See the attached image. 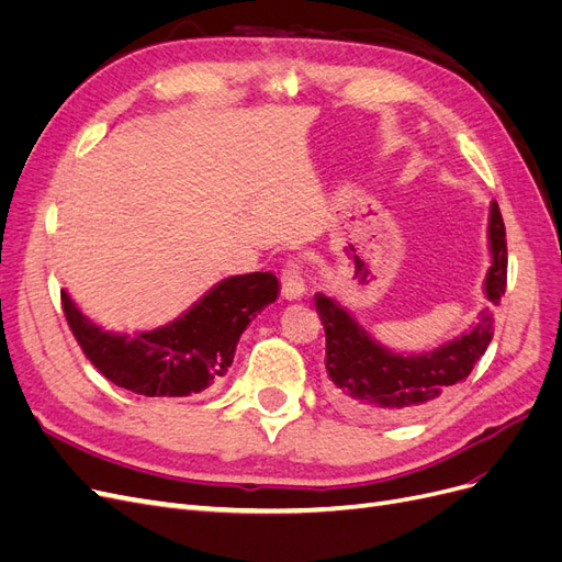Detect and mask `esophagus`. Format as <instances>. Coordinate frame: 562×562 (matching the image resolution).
<instances>
[{
  "label": "esophagus",
  "mask_w": 562,
  "mask_h": 562,
  "mask_svg": "<svg viewBox=\"0 0 562 562\" xmlns=\"http://www.w3.org/2000/svg\"><path fill=\"white\" fill-rule=\"evenodd\" d=\"M307 291L297 262H285L281 269V293L285 300H300Z\"/></svg>",
  "instance_id": "34e87169"
}]
</instances>
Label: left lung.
I'll use <instances>...</instances> for the list:
<instances>
[{
  "label": "left lung",
  "mask_w": 562,
  "mask_h": 562,
  "mask_svg": "<svg viewBox=\"0 0 562 562\" xmlns=\"http://www.w3.org/2000/svg\"><path fill=\"white\" fill-rule=\"evenodd\" d=\"M492 267L485 295L499 304L506 291V229L499 206H490ZM316 312L326 330V370L333 396L353 417L398 422L431 411L462 384L492 339V314L483 310L479 323L427 353H394L359 326L339 302L316 293Z\"/></svg>",
  "instance_id": "1"
}]
</instances>
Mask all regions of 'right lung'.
I'll return each mask as SVG.
<instances>
[{
	"mask_svg": "<svg viewBox=\"0 0 562 562\" xmlns=\"http://www.w3.org/2000/svg\"><path fill=\"white\" fill-rule=\"evenodd\" d=\"M279 297L269 271L229 277L213 285L192 310L161 328L108 333L60 291L63 312L87 359L116 386L143 396H192L217 384L234 361L248 323Z\"/></svg>",
	"mask_w": 562,
	"mask_h": 562,
	"instance_id": "1",
	"label": "right lung"
}]
</instances>
